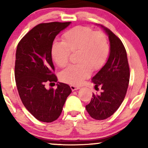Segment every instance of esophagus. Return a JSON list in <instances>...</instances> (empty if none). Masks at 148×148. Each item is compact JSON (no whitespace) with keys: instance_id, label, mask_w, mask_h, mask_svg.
<instances>
[{"instance_id":"1","label":"esophagus","mask_w":148,"mask_h":148,"mask_svg":"<svg viewBox=\"0 0 148 148\" xmlns=\"http://www.w3.org/2000/svg\"><path fill=\"white\" fill-rule=\"evenodd\" d=\"M70 87H71V90H72V91H75V90H77V89H80L79 86H74V85H71V86H70Z\"/></svg>"}]
</instances>
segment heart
I'll return each instance as SVG.
<instances>
[{
    "instance_id": "b5f03b06",
    "label": "heart",
    "mask_w": 148,
    "mask_h": 148,
    "mask_svg": "<svg viewBox=\"0 0 148 148\" xmlns=\"http://www.w3.org/2000/svg\"><path fill=\"white\" fill-rule=\"evenodd\" d=\"M77 51V62L61 72V80L73 85H79L93 71H98L105 64L110 45L105 34L95 31L86 26H78L66 31L62 36V43H53L51 54L53 62L64 67L69 60L70 52Z\"/></svg>"
}]
</instances>
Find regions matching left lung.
Returning <instances> with one entry per match:
<instances>
[{
	"label": "left lung",
	"mask_w": 148,
	"mask_h": 148,
	"mask_svg": "<svg viewBox=\"0 0 148 148\" xmlns=\"http://www.w3.org/2000/svg\"><path fill=\"white\" fill-rule=\"evenodd\" d=\"M110 40V51L104 66L94 76L95 87H101L100 95L93 94L86 110L93 119L102 120L112 115L123 102L130 80L127 52L121 40L110 29L101 26Z\"/></svg>",
	"instance_id": "obj_1"
}]
</instances>
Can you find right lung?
<instances>
[{
    "instance_id": "add662e5",
    "label": "right lung",
    "mask_w": 148,
    "mask_h": 148,
    "mask_svg": "<svg viewBox=\"0 0 148 148\" xmlns=\"http://www.w3.org/2000/svg\"><path fill=\"white\" fill-rule=\"evenodd\" d=\"M70 24L40 23L23 37L16 49L15 79L19 96L28 111L41 122L57 120L71 92L70 86L62 82L56 84V89L45 87L47 82H57L51 54L53 40Z\"/></svg>"
}]
</instances>
